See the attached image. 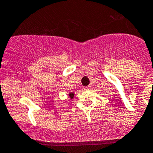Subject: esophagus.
Wrapping results in <instances>:
<instances>
[{
    "label": "esophagus",
    "instance_id": "obj_1",
    "mask_svg": "<svg viewBox=\"0 0 153 153\" xmlns=\"http://www.w3.org/2000/svg\"><path fill=\"white\" fill-rule=\"evenodd\" d=\"M89 88H90V86H86V87L83 88V89H84V90H87V89H89Z\"/></svg>",
    "mask_w": 153,
    "mask_h": 153
}]
</instances>
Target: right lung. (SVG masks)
Instances as JSON below:
<instances>
[{
	"label": "right lung",
	"mask_w": 153,
	"mask_h": 153,
	"mask_svg": "<svg viewBox=\"0 0 153 153\" xmlns=\"http://www.w3.org/2000/svg\"><path fill=\"white\" fill-rule=\"evenodd\" d=\"M69 96H70V97L72 99V98L74 97V93H70L69 94Z\"/></svg>",
	"instance_id": "add662e5"
}]
</instances>
